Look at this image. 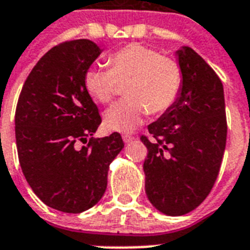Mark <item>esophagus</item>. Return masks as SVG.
Masks as SVG:
<instances>
[{
  "label": "esophagus",
  "instance_id": "obj_1",
  "mask_svg": "<svg viewBox=\"0 0 250 250\" xmlns=\"http://www.w3.org/2000/svg\"><path fill=\"white\" fill-rule=\"evenodd\" d=\"M123 141H125V144H129L131 141H133V137H132L131 135H123Z\"/></svg>",
  "mask_w": 250,
  "mask_h": 250
}]
</instances>
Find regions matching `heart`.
Masks as SVG:
<instances>
[{"instance_id":"obj_1","label":"heart","mask_w":250,"mask_h":250,"mask_svg":"<svg viewBox=\"0 0 250 250\" xmlns=\"http://www.w3.org/2000/svg\"><path fill=\"white\" fill-rule=\"evenodd\" d=\"M106 68L91 66L83 77L84 88L100 104H109L125 83L127 99L105 113V127L128 132L147 113L160 114L173 105L182 86V72L174 59L144 44L131 43L107 56Z\"/></svg>"}]
</instances>
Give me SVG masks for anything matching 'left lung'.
Instances as JSON below:
<instances>
[{"instance_id":"1","label":"left lung","mask_w":250,"mask_h":250,"mask_svg":"<svg viewBox=\"0 0 250 250\" xmlns=\"http://www.w3.org/2000/svg\"><path fill=\"white\" fill-rule=\"evenodd\" d=\"M182 86L164 114L149 125L153 139L144 162L150 203L168 216H182L204 202L221 168L227 122L224 86L191 47L178 50Z\"/></svg>"}]
</instances>
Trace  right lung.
Listing matches in <instances>:
<instances>
[{
    "instance_id": "right-lung-1",
    "label": "right lung",
    "mask_w": 250,
    "mask_h": 250,
    "mask_svg": "<svg viewBox=\"0 0 250 250\" xmlns=\"http://www.w3.org/2000/svg\"><path fill=\"white\" fill-rule=\"evenodd\" d=\"M100 54L90 40L52 47L32 69L16 105L21 171L34 194L60 212L95 206L106 190L109 166L125 147L118 132L92 137L101 117L83 77Z\"/></svg>"
}]
</instances>
